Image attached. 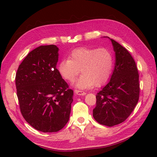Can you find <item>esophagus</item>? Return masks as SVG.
Here are the masks:
<instances>
[{
    "mask_svg": "<svg viewBox=\"0 0 157 157\" xmlns=\"http://www.w3.org/2000/svg\"><path fill=\"white\" fill-rule=\"evenodd\" d=\"M75 93L76 94L79 95V96H84L86 93L84 91L82 90H75Z\"/></svg>",
    "mask_w": 157,
    "mask_h": 157,
    "instance_id": "esophagus-1",
    "label": "esophagus"
}]
</instances>
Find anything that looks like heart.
Wrapping results in <instances>:
<instances>
[{"label": "heart", "instance_id": "heart-1", "mask_svg": "<svg viewBox=\"0 0 157 157\" xmlns=\"http://www.w3.org/2000/svg\"><path fill=\"white\" fill-rule=\"evenodd\" d=\"M69 59L60 61L58 70L66 81L73 82L81 71L82 75L75 83L79 89H88L94 86H101L107 82L112 74L113 56L105 48L74 49Z\"/></svg>", "mask_w": 157, "mask_h": 157}]
</instances>
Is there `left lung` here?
I'll use <instances>...</instances> for the list:
<instances>
[{"label": "left lung", "instance_id": "8db88e82", "mask_svg": "<svg viewBox=\"0 0 157 157\" xmlns=\"http://www.w3.org/2000/svg\"><path fill=\"white\" fill-rule=\"evenodd\" d=\"M110 40L115 52V69L108 84L96 96L93 117L100 124L111 127L125 121L134 111L139 99L140 84L134 59L128 50Z\"/></svg>", "mask_w": 157, "mask_h": 157}]
</instances>
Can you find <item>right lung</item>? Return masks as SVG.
<instances>
[{
  "instance_id": "add662e5",
  "label": "right lung",
  "mask_w": 157,
  "mask_h": 157,
  "mask_svg": "<svg viewBox=\"0 0 157 157\" xmlns=\"http://www.w3.org/2000/svg\"><path fill=\"white\" fill-rule=\"evenodd\" d=\"M59 48L40 46L19 65L15 76L17 96L23 118L34 129L56 132L68 122L73 91L62 78L56 63Z\"/></svg>"
}]
</instances>
